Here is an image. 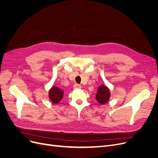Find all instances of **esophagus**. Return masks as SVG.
I'll use <instances>...</instances> for the list:
<instances>
[{
    "mask_svg": "<svg viewBox=\"0 0 158 158\" xmlns=\"http://www.w3.org/2000/svg\"><path fill=\"white\" fill-rule=\"evenodd\" d=\"M74 89H80L81 88V86L79 84H74V86H73Z\"/></svg>",
    "mask_w": 158,
    "mask_h": 158,
    "instance_id": "1",
    "label": "esophagus"
}]
</instances>
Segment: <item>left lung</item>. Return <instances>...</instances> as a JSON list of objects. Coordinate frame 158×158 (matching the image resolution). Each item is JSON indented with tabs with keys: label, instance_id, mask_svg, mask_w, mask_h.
Instances as JSON below:
<instances>
[{
	"label": "left lung",
	"instance_id": "left-lung-1",
	"mask_svg": "<svg viewBox=\"0 0 158 158\" xmlns=\"http://www.w3.org/2000/svg\"><path fill=\"white\" fill-rule=\"evenodd\" d=\"M111 96V92L110 90L106 85H100L98 88L97 94L95 95V99L97 102L101 105H104L107 103Z\"/></svg>",
	"mask_w": 158,
	"mask_h": 158
}]
</instances>
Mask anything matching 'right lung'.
<instances>
[{"label":"right lung","instance_id":"add662e5","mask_svg":"<svg viewBox=\"0 0 158 158\" xmlns=\"http://www.w3.org/2000/svg\"><path fill=\"white\" fill-rule=\"evenodd\" d=\"M64 91L59 87L52 85L49 91V98L50 101L55 104L59 103L63 98Z\"/></svg>","mask_w":158,"mask_h":158}]
</instances>
